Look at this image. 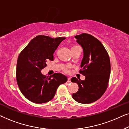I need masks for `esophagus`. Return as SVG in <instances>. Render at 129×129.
Instances as JSON below:
<instances>
[{
    "mask_svg": "<svg viewBox=\"0 0 129 129\" xmlns=\"http://www.w3.org/2000/svg\"><path fill=\"white\" fill-rule=\"evenodd\" d=\"M67 82H68V83L71 82V81H70V77H68V81H67Z\"/></svg>",
    "mask_w": 129,
    "mask_h": 129,
    "instance_id": "34e87169",
    "label": "esophagus"
}]
</instances>
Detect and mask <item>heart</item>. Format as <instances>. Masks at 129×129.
I'll use <instances>...</instances> for the list:
<instances>
[{
  "instance_id": "b5f03b06",
  "label": "heart",
  "mask_w": 129,
  "mask_h": 129,
  "mask_svg": "<svg viewBox=\"0 0 129 129\" xmlns=\"http://www.w3.org/2000/svg\"><path fill=\"white\" fill-rule=\"evenodd\" d=\"M79 47V46H76V45H73V46H72L71 49H74V48H76V47ZM64 70L65 72H67V73L69 72V70L68 68H65Z\"/></svg>"
}]
</instances>
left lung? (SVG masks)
I'll list each match as a JSON object with an SVG mask.
<instances>
[{"instance_id": "left-lung-1", "label": "left lung", "mask_w": 129, "mask_h": 129, "mask_svg": "<svg viewBox=\"0 0 129 129\" xmlns=\"http://www.w3.org/2000/svg\"><path fill=\"white\" fill-rule=\"evenodd\" d=\"M82 46L84 56L79 73L85 76L84 80L75 77L72 82L76 83L79 90L72 98L80 103H93L101 98L106 90L110 75L109 54L102 43L92 35L82 33L75 36Z\"/></svg>"}]
</instances>
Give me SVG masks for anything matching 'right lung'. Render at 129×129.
<instances>
[{"mask_svg": "<svg viewBox=\"0 0 129 129\" xmlns=\"http://www.w3.org/2000/svg\"><path fill=\"white\" fill-rule=\"evenodd\" d=\"M65 39L38 35L19 54L16 72L17 83L23 95L30 101L38 104L50 101L58 87L68 80L61 73L46 76L40 72L47 66V60H53L54 51Z\"/></svg>", "mask_w": 129, "mask_h": 129, "instance_id": "add662e5", "label": "right lung"}]
</instances>
